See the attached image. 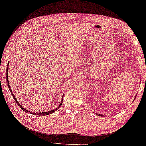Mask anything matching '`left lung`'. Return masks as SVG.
<instances>
[{
  "label": "left lung",
  "mask_w": 146,
  "mask_h": 146,
  "mask_svg": "<svg viewBox=\"0 0 146 146\" xmlns=\"http://www.w3.org/2000/svg\"><path fill=\"white\" fill-rule=\"evenodd\" d=\"M97 114V115L99 116H104V115H102V114Z\"/></svg>",
  "instance_id": "8db88e82"
}]
</instances>
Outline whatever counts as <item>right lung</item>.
Instances as JSON below:
<instances>
[{
  "label": "right lung",
  "mask_w": 146,
  "mask_h": 146,
  "mask_svg": "<svg viewBox=\"0 0 146 146\" xmlns=\"http://www.w3.org/2000/svg\"><path fill=\"white\" fill-rule=\"evenodd\" d=\"M8 66H9V63L8 64V66H7V68H6V83H7V85H8V87L9 88V90H10V92H11V95H12V96L13 97V98H14V100H15V101L16 102V103H17V104L19 106V107H20L21 109H22L25 112H26V113H29V114H36V115H39V116H46V115H49V114H52V113H54L55 111H56L57 109H58L59 107H60L61 106V105H62V104H63V97H62V100H61V103H60V104H59V106H58V107H57L56 109H53V110H51V111H47V112H39V113H38V112H32V111H28L27 109H25L24 108V107L21 106V105L19 104V102L17 101V99H16V98L15 97V95L13 94V92H12V90H11V87H10V85H9V79H8Z\"/></svg>",
  "instance_id": "obj_1"
}]
</instances>
